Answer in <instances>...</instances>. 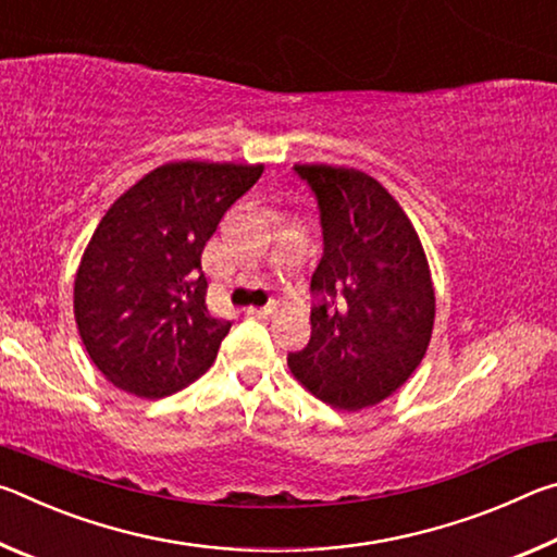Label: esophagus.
<instances>
[{"instance_id": "obj_1", "label": "esophagus", "mask_w": 557, "mask_h": 557, "mask_svg": "<svg viewBox=\"0 0 557 557\" xmlns=\"http://www.w3.org/2000/svg\"><path fill=\"white\" fill-rule=\"evenodd\" d=\"M248 314L258 317V319H270L272 314H275V307H250Z\"/></svg>"}]
</instances>
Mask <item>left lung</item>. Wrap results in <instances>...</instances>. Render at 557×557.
Returning <instances> with one entry per match:
<instances>
[{
	"label": "left lung",
	"instance_id": "1",
	"mask_svg": "<svg viewBox=\"0 0 557 557\" xmlns=\"http://www.w3.org/2000/svg\"><path fill=\"white\" fill-rule=\"evenodd\" d=\"M312 186L324 256L312 275V338L287 366L338 410L379 405L410 379L435 326V287L408 213L358 169L295 164Z\"/></svg>",
	"mask_w": 557,
	"mask_h": 557
}]
</instances>
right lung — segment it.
I'll return each mask as SVG.
<instances>
[{
  "instance_id": "right-lung-1",
  "label": "right lung",
  "mask_w": 557,
  "mask_h": 557,
  "mask_svg": "<svg viewBox=\"0 0 557 557\" xmlns=\"http://www.w3.org/2000/svg\"><path fill=\"white\" fill-rule=\"evenodd\" d=\"M262 164L169 162L132 184L90 235L73 314L90 361L137 398H164L211 369L231 322L206 307L201 252Z\"/></svg>"
}]
</instances>
